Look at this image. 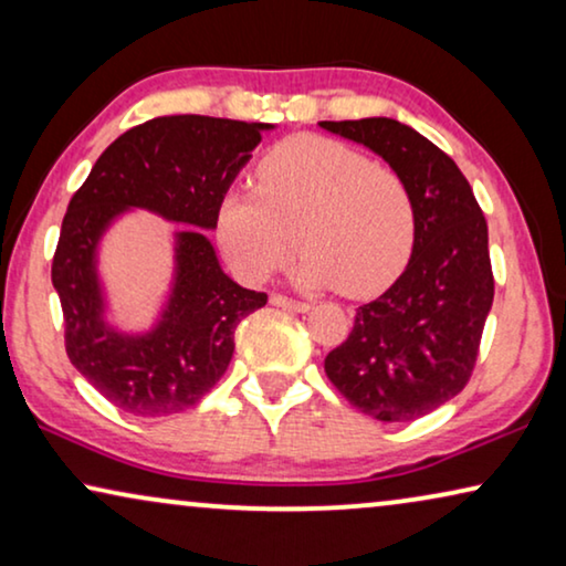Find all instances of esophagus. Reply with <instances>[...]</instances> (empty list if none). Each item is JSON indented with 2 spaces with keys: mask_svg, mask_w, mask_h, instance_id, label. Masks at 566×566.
I'll use <instances>...</instances> for the list:
<instances>
[{
  "mask_svg": "<svg viewBox=\"0 0 566 566\" xmlns=\"http://www.w3.org/2000/svg\"><path fill=\"white\" fill-rule=\"evenodd\" d=\"M270 304L281 306V308H289V312H308V301H298V298L283 296V293H273V296H270Z\"/></svg>",
  "mask_w": 566,
  "mask_h": 566,
  "instance_id": "obj_1",
  "label": "esophagus"
}]
</instances>
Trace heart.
<instances>
[{
	"instance_id": "1",
	"label": "heart",
	"mask_w": 566,
	"mask_h": 566,
	"mask_svg": "<svg viewBox=\"0 0 566 566\" xmlns=\"http://www.w3.org/2000/svg\"><path fill=\"white\" fill-rule=\"evenodd\" d=\"M252 192L221 200L216 231L239 275L265 281L296 247V277L374 296L405 270L417 234V206L405 175L335 138L298 136L258 161ZM300 242H295V237Z\"/></svg>"
}]
</instances>
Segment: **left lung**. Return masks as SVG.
Returning a JSON list of instances; mask_svg holds the SVG:
<instances>
[{
  "instance_id": "1",
  "label": "left lung",
  "mask_w": 566,
  "mask_h": 566,
  "mask_svg": "<svg viewBox=\"0 0 566 566\" xmlns=\"http://www.w3.org/2000/svg\"><path fill=\"white\" fill-rule=\"evenodd\" d=\"M322 128L389 161L417 206L415 250L381 296L358 306L353 332L329 350L332 386L381 422H412L453 399L474 374L494 298L486 221L455 161L391 118L322 120Z\"/></svg>"
}]
</instances>
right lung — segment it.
<instances>
[{"label":"right lung","instance_id":"right-lung-1","mask_svg":"<svg viewBox=\"0 0 566 566\" xmlns=\"http://www.w3.org/2000/svg\"><path fill=\"white\" fill-rule=\"evenodd\" d=\"M268 123L211 115H161L128 128L69 200L51 281L64 312L72 366L123 412L167 417L196 407L227 374L234 332L268 304L223 275L198 229L177 237V283L159 327L123 337L99 319L95 244L123 208H151L172 221L216 229L219 206Z\"/></svg>","mask_w":566,"mask_h":566}]
</instances>
